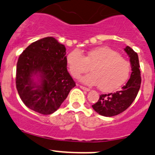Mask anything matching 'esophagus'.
I'll return each instance as SVG.
<instances>
[{"mask_svg":"<svg viewBox=\"0 0 155 155\" xmlns=\"http://www.w3.org/2000/svg\"><path fill=\"white\" fill-rule=\"evenodd\" d=\"M79 87L81 88V89H82V90H86V91H90V89H89V88H87V87H85V86H79Z\"/></svg>","mask_w":155,"mask_h":155,"instance_id":"obj_1","label":"esophagus"}]
</instances>
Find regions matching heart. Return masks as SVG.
I'll use <instances>...</instances> for the list:
<instances>
[{
  "mask_svg": "<svg viewBox=\"0 0 155 155\" xmlns=\"http://www.w3.org/2000/svg\"><path fill=\"white\" fill-rule=\"evenodd\" d=\"M71 75L79 78L90 70L93 72L83 76L81 81L89 86H99L104 92L117 90L130 76V65L117 51L107 46L90 50L85 55L78 49L72 50L66 57Z\"/></svg>",
  "mask_w": 155,
  "mask_h": 155,
  "instance_id": "1",
  "label": "heart"
}]
</instances>
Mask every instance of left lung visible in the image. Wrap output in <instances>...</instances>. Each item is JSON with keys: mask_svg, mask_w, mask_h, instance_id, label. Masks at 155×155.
Listing matches in <instances>:
<instances>
[{"mask_svg": "<svg viewBox=\"0 0 155 155\" xmlns=\"http://www.w3.org/2000/svg\"><path fill=\"white\" fill-rule=\"evenodd\" d=\"M124 51L130 57L131 64L132 72L129 80L119 91L100 95L98 101L92 106L96 112L104 117H113L126 110L131 105L140 90L141 77L138 55L129 46H127Z\"/></svg>", "mask_w": 155, "mask_h": 155, "instance_id": "left-lung-1", "label": "left lung"}]
</instances>
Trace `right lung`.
<instances>
[{
    "mask_svg": "<svg viewBox=\"0 0 155 155\" xmlns=\"http://www.w3.org/2000/svg\"><path fill=\"white\" fill-rule=\"evenodd\" d=\"M65 51V45L55 38L46 37L31 43L19 56L16 88L31 110L44 115L52 114L76 86L67 71Z\"/></svg>",
    "mask_w": 155,
    "mask_h": 155,
    "instance_id": "1",
    "label": "right lung"
}]
</instances>
